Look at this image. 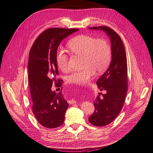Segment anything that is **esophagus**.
Returning a JSON list of instances; mask_svg holds the SVG:
<instances>
[{
	"label": "esophagus",
	"instance_id": "esophagus-1",
	"mask_svg": "<svg viewBox=\"0 0 153 153\" xmlns=\"http://www.w3.org/2000/svg\"><path fill=\"white\" fill-rule=\"evenodd\" d=\"M68 103H70V104H73V103H76V101L74 100H68Z\"/></svg>",
	"mask_w": 153,
	"mask_h": 153
}]
</instances>
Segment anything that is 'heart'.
Wrapping results in <instances>:
<instances>
[{
	"instance_id": "heart-1",
	"label": "heart",
	"mask_w": 153,
	"mask_h": 153,
	"mask_svg": "<svg viewBox=\"0 0 153 153\" xmlns=\"http://www.w3.org/2000/svg\"><path fill=\"white\" fill-rule=\"evenodd\" d=\"M67 46L71 51L82 56V67L81 71H73L67 77L69 82L84 84L95 76L96 71L102 73L107 68L111 59V48L106 40L87 35H79L68 41ZM56 63L63 72L68 71V56L63 51H59Z\"/></svg>"
}]
</instances>
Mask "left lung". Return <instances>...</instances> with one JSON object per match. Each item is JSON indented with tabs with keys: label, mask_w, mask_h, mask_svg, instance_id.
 <instances>
[{
	"label": "left lung",
	"mask_w": 153,
	"mask_h": 153,
	"mask_svg": "<svg viewBox=\"0 0 153 153\" xmlns=\"http://www.w3.org/2000/svg\"><path fill=\"white\" fill-rule=\"evenodd\" d=\"M89 29L104 32L111 41L110 66L97 81L98 89L106 93L94 100V112L88 117L93 125L103 126L115 119L124 104L128 90L126 55L120 37L112 29L104 26Z\"/></svg>",
	"instance_id": "obj_1"
}]
</instances>
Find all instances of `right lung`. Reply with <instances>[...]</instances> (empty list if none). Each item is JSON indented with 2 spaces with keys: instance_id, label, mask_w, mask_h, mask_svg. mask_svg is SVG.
Wrapping results in <instances>:
<instances>
[{
  "instance_id": "obj_1",
  "label": "right lung",
  "mask_w": 153,
  "mask_h": 153,
  "mask_svg": "<svg viewBox=\"0 0 153 153\" xmlns=\"http://www.w3.org/2000/svg\"><path fill=\"white\" fill-rule=\"evenodd\" d=\"M78 29L52 28L43 32L33 42L28 63L32 112L38 122L48 128L60 126L68 103L62 91L51 90L58 74L57 49L63 39Z\"/></svg>"
}]
</instances>
